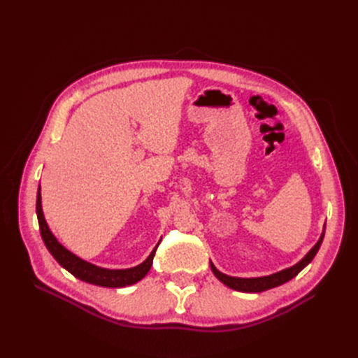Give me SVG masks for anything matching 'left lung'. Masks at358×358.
<instances>
[{"label": "left lung", "instance_id": "8db88e82", "mask_svg": "<svg viewBox=\"0 0 358 358\" xmlns=\"http://www.w3.org/2000/svg\"><path fill=\"white\" fill-rule=\"evenodd\" d=\"M324 235H325V224H324V231L319 236L317 242L312 247V250L300 259L299 262H296L294 266L281 270L278 273L270 274V275H262V277H251V278H242V277H232V275H227L220 273L215 266L213 262L210 261V268L213 271V274L222 281L224 286H228L229 289L238 290V292H243V293H259V292H266L270 290L273 287L281 286L287 283L289 280H292L293 277H296L300 271H302L309 262L315 258L316 252L321 248V243L324 241Z\"/></svg>", "mask_w": 358, "mask_h": 358}]
</instances>
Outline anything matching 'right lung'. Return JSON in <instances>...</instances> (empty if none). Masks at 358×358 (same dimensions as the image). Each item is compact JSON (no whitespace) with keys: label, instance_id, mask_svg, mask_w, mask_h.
Instances as JSON below:
<instances>
[{"label":"right lung","instance_id":"1","mask_svg":"<svg viewBox=\"0 0 358 358\" xmlns=\"http://www.w3.org/2000/svg\"><path fill=\"white\" fill-rule=\"evenodd\" d=\"M36 213H37V220H39V229L42 239L45 242L46 248L49 252L53 255V258L59 262V264L68 270L72 275L77 278L85 281V283L90 285H96L101 287H126L138 283L139 280H142L148 271L152 267V261L155 257V251L158 245L152 250V252L149 254V257L141 262L139 266L131 267V268H124V270H110V268H103L99 266H94L88 261H84L83 258L77 257L72 254L69 250H66L62 243L55 238L52 231L49 229L46 219L43 216L42 210V194H41V185L39 190H37V199H36Z\"/></svg>","mask_w":358,"mask_h":358}]
</instances>
